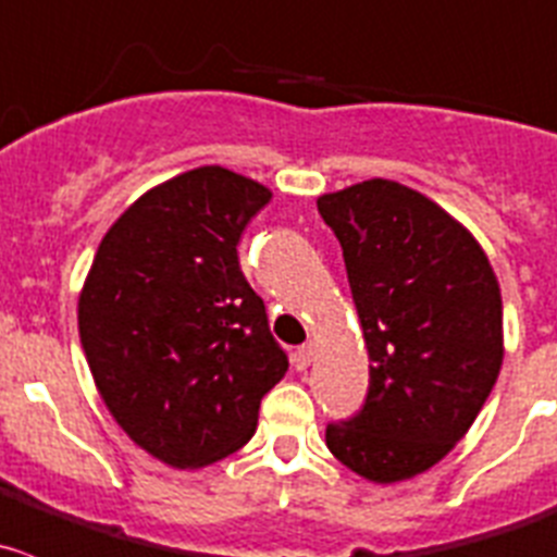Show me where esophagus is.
<instances>
[{"label":"esophagus","mask_w":557,"mask_h":557,"mask_svg":"<svg viewBox=\"0 0 557 557\" xmlns=\"http://www.w3.org/2000/svg\"><path fill=\"white\" fill-rule=\"evenodd\" d=\"M312 356H315V345H312V343L296 348V354H294L296 370H307V367H310V361H312Z\"/></svg>","instance_id":"1"}]
</instances>
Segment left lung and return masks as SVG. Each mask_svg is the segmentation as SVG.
<instances>
[{
  "label": "left lung",
  "mask_w": 557,
  "mask_h": 557,
  "mask_svg": "<svg viewBox=\"0 0 557 557\" xmlns=\"http://www.w3.org/2000/svg\"><path fill=\"white\" fill-rule=\"evenodd\" d=\"M318 212L343 247L372 361L364 405L329 424L326 446L370 482H405L455 449L498 381V277L466 225L399 182L326 193Z\"/></svg>",
  "instance_id": "1"
}]
</instances>
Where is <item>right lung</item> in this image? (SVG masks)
Listing matches in <instances>:
<instances>
[{
    "label": "right lung",
    "instance_id": "add662e5",
    "mask_svg": "<svg viewBox=\"0 0 557 557\" xmlns=\"http://www.w3.org/2000/svg\"><path fill=\"white\" fill-rule=\"evenodd\" d=\"M272 190L203 165L144 193L102 236L78 299L91 377L119 428L171 468H203L256 433L288 356L239 269Z\"/></svg>",
    "mask_w": 557,
    "mask_h": 557
}]
</instances>
